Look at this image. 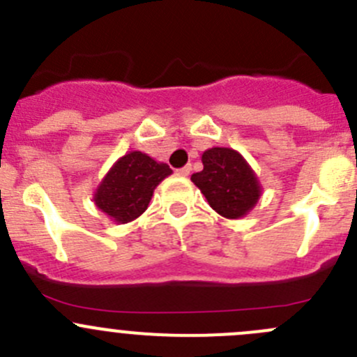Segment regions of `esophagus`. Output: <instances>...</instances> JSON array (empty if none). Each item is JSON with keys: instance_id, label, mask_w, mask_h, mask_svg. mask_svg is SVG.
Returning <instances> with one entry per match:
<instances>
[{"instance_id": "34e87169", "label": "esophagus", "mask_w": 357, "mask_h": 357, "mask_svg": "<svg viewBox=\"0 0 357 357\" xmlns=\"http://www.w3.org/2000/svg\"><path fill=\"white\" fill-rule=\"evenodd\" d=\"M190 171H192V165H185V167H181V169H178V176H188L190 174Z\"/></svg>"}]
</instances>
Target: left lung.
Instances as JSON below:
<instances>
[{"label":"left lung","instance_id":"1","mask_svg":"<svg viewBox=\"0 0 357 357\" xmlns=\"http://www.w3.org/2000/svg\"><path fill=\"white\" fill-rule=\"evenodd\" d=\"M202 164L204 169L192 174V181L221 216L241 218L258 202V179L237 151L211 148L204 151Z\"/></svg>","mask_w":357,"mask_h":357}]
</instances>
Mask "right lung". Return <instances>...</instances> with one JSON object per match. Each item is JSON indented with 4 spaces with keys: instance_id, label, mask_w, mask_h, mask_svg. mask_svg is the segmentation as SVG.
Returning a JSON list of instances; mask_svg holds the SVG:
<instances>
[{
    "instance_id": "right-lung-1",
    "label": "right lung",
    "mask_w": 357,
    "mask_h": 357,
    "mask_svg": "<svg viewBox=\"0 0 357 357\" xmlns=\"http://www.w3.org/2000/svg\"><path fill=\"white\" fill-rule=\"evenodd\" d=\"M171 172L167 164L130 151L102 179L96 192V206L119 223H129L146 211L153 190Z\"/></svg>"
}]
</instances>
